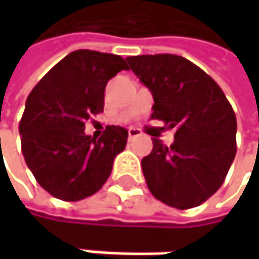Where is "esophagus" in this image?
I'll use <instances>...</instances> for the list:
<instances>
[{
    "instance_id": "34e87169",
    "label": "esophagus",
    "mask_w": 259,
    "mask_h": 259,
    "mask_svg": "<svg viewBox=\"0 0 259 259\" xmlns=\"http://www.w3.org/2000/svg\"><path fill=\"white\" fill-rule=\"evenodd\" d=\"M142 133H141V130L139 129H135V127H130L129 129V139H133V138H138V136H141Z\"/></svg>"
}]
</instances>
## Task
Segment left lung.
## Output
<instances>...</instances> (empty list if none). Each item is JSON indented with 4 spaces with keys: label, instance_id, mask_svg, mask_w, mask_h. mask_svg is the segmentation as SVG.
<instances>
[{
    "label": "left lung",
    "instance_id": "obj_1",
    "mask_svg": "<svg viewBox=\"0 0 259 259\" xmlns=\"http://www.w3.org/2000/svg\"><path fill=\"white\" fill-rule=\"evenodd\" d=\"M132 72L151 91V118L176 129L166 147L153 139L142 172L154 198L187 210L218 192L235 157L237 120L222 88L180 55L126 58Z\"/></svg>",
    "mask_w": 259,
    "mask_h": 259
}]
</instances>
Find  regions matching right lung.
Instances as JSON below:
<instances>
[{
    "label": "right lung",
    "instance_id": "add662e5",
    "mask_svg": "<svg viewBox=\"0 0 259 259\" xmlns=\"http://www.w3.org/2000/svg\"><path fill=\"white\" fill-rule=\"evenodd\" d=\"M129 70L124 58L90 49L70 52L32 88L19 123L22 153L38 184L63 201L94 195L126 148L129 132L108 126L96 139L85 121L103 112L105 87Z\"/></svg>",
    "mask_w": 259,
    "mask_h": 259
}]
</instances>
